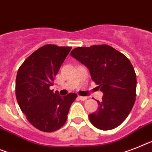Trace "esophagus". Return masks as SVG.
<instances>
[{
    "instance_id": "1",
    "label": "esophagus",
    "mask_w": 152,
    "mask_h": 152,
    "mask_svg": "<svg viewBox=\"0 0 152 152\" xmlns=\"http://www.w3.org/2000/svg\"><path fill=\"white\" fill-rule=\"evenodd\" d=\"M78 99H80L81 101H85L87 99V97H84V96H78Z\"/></svg>"
}]
</instances>
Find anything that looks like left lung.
Masks as SVG:
<instances>
[{
	"instance_id": "8db88e82",
	"label": "left lung",
	"mask_w": 152,
	"mask_h": 152,
	"mask_svg": "<svg viewBox=\"0 0 152 152\" xmlns=\"http://www.w3.org/2000/svg\"><path fill=\"white\" fill-rule=\"evenodd\" d=\"M71 55L88 68L92 81L103 92L99 109L88 115L102 130L116 128L128 116L136 100L137 79L129 59L109 45L77 47Z\"/></svg>"
}]
</instances>
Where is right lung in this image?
Wrapping results in <instances>:
<instances>
[{"instance_id": "add662e5", "label": "right lung", "mask_w": 152, "mask_h": 152, "mask_svg": "<svg viewBox=\"0 0 152 152\" xmlns=\"http://www.w3.org/2000/svg\"><path fill=\"white\" fill-rule=\"evenodd\" d=\"M70 46L46 44L24 61L16 77L15 95L20 109L36 129L53 132L64 126L77 94L61 97L50 89Z\"/></svg>"}]
</instances>
